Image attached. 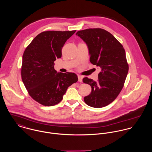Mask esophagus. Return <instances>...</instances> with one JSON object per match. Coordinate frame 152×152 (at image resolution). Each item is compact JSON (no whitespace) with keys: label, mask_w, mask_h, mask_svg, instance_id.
<instances>
[{"label":"esophagus","mask_w":152,"mask_h":152,"mask_svg":"<svg viewBox=\"0 0 152 152\" xmlns=\"http://www.w3.org/2000/svg\"><path fill=\"white\" fill-rule=\"evenodd\" d=\"M82 79H83V77L82 76H80V75L78 76V80H79V82H82Z\"/></svg>","instance_id":"34e87169"}]
</instances>
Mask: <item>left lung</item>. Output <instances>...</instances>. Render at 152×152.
Masks as SVG:
<instances>
[{"instance_id":"left-lung-1","label":"left lung","mask_w":152,"mask_h":152,"mask_svg":"<svg viewBox=\"0 0 152 152\" xmlns=\"http://www.w3.org/2000/svg\"><path fill=\"white\" fill-rule=\"evenodd\" d=\"M76 35L87 44L90 62L101 69L97 82L83 78V83L91 87L90 94L84 97V102L94 108L107 106L120 93L128 72L125 50L112 34L104 29H86Z\"/></svg>"}]
</instances>
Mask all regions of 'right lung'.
<instances>
[{
	"mask_svg": "<svg viewBox=\"0 0 152 152\" xmlns=\"http://www.w3.org/2000/svg\"><path fill=\"white\" fill-rule=\"evenodd\" d=\"M76 30L47 31L37 35L23 55L21 79L29 95L45 106L62 101L68 87L77 82L74 73L57 72L54 61L62 56L64 45Z\"/></svg>",
	"mask_w": 152,
	"mask_h": 152,
	"instance_id": "right-lung-1",
	"label": "right lung"
}]
</instances>
